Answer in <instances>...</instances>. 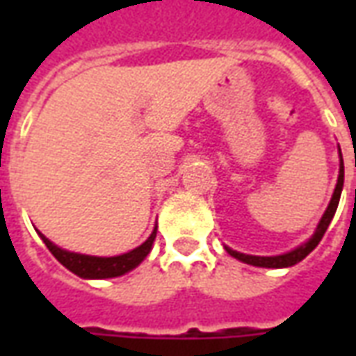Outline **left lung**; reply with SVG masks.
Returning <instances> with one entry per match:
<instances>
[{
	"label": "left lung",
	"instance_id": "8db88e82",
	"mask_svg": "<svg viewBox=\"0 0 356 356\" xmlns=\"http://www.w3.org/2000/svg\"><path fill=\"white\" fill-rule=\"evenodd\" d=\"M337 150H339V175H337V183L336 188H334V194H332V200H330L328 208L324 211V216L321 217V221L316 225L314 229L313 236L303 242L301 246L293 248L290 252L280 255H248V254H240L236 250H231L229 246H225L227 254L232 255L234 259H238L242 263H248V265H254V267H265V268H286L296 265V263L303 261L307 255L313 252L314 248L318 246V242L324 236V232L328 229V225L332 223V219L336 216L337 204H339V198H341V191H343V156H341V148L337 145Z\"/></svg>",
	"mask_w": 356,
	"mask_h": 356
}]
</instances>
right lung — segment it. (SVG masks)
Masks as SVG:
<instances>
[{"label": "right lung", "instance_id": "1", "mask_svg": "<svg viewBox=\"0 0 356 356\" xmlns=\"http://www.w3.org/2000/svg\"><path fill=\"white\" fill-rule=\"evenodd\" d=\"M156 231L158 227H154V231L150 232L140 246H137L131 252L122 255H112V257H99V255H86L76 254V252H68L65 248H58L57 244H53L47 236H43L42 232L38 231L40 238L43 240V244L49 248V252L60 265H65L68 270H72L74 275H78L80 278H88V280H99V278H114V276H122L125 273H129L135 267H139L140 263L147 259V255L152 250L154 244Z\"/></svg>", "mask_w": 356, "mask_h": 356}]
</instances>
